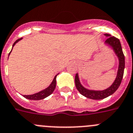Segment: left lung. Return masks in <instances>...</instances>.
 <instances>
[{
  "label": "left lung",
  "instance_id": "left-lung-1",
  "mask_svg": "<svg viewBox=\"0 0 133 133\" xmlns=\"http://www.w3.org/2000/svg\"><path fill=\"white\" fill-rule=\"evenodd\" d=\"M105 36L108 37L107 40H105V43L111 46V48L113 49L115 53L118 57L119 61V69H118L117 77H116L113 84L111 85L109 88L105 89V90H89V89H85V87L81 85L79 79L78 74H76L75 77V86H76V88L78 90V91L85 97L91 99H95V100L105 99V98L113 94L117 91V89L119 88V85L121 83L123 74H124V69H125V56L123 54L121 45L119 40L116 37L111 36L109 34H105Z\"/></svg>",
  "mask_w": 133,
  "mask_h": 133
}]
</instances>
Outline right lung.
<instances>
[{
  "label": "right lung",
  "instance_id": "obj_1",
  "mask_svg": "<svg viewBox=\"0 0 133 133\" xmlns=\"http://www.w3.org/2000/svg\"><path fill=\"white\" fill-rule=\"evenodd\" d=\"M21 39H22V38L18 39V40H16V41L15 42L14 44H13L12 47L14 46V45H15V44H16V43H17L18 42L20 41ZM11 51H10V52H11ZM10 52L9 53V55H10ZM9 55H8V56H9ZM56 76H57V75L55 76V77L54 78V80L52 81V83L50 85V86H49L48 87H47L46 89H44V90L38 92V93H35V94H33V95H23V97H24L26 98V99H30V100H40V99H44V98H46V97H48L49 95H50L52 93H53L54 91V89H55V88H56Z\"/></svg>",
  "mask_w": 133,
  "mask_h": 133
}]
</instances>
